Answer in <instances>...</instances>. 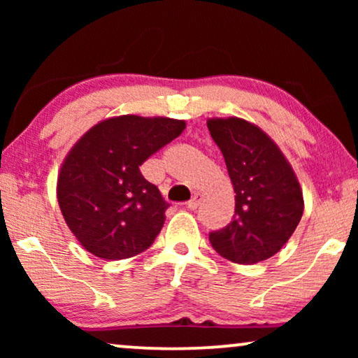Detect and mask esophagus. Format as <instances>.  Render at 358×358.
Instances as JSON below:
<instances>
[{"mask_svg": "<svg viewBox=\"0 0 358 358\" xmlns=\"http://www.w3.org/2000/svg\"><path fill=\"white\" fill-rule=\"evenodd\" d=\"M202 199H203L202 195H200V194H195L194 197L190 199L189 202H187V208H189V210H197V208H199V205H200V202H202Z\"/></svg>", "mask_w": 358, "mask_h": 358, "instance_id": "1", "label": "esophagus"}]
</instances>
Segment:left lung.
<instances>
[{"instance_id":"8db88e82","label":"left lung","mask_w":358,"mask_h":358,"mask_svg":"<svg viewBox=\"0 0 358 358\" xmlns=\"http://www.w3.org/2000/svg\"><path fill=\"white\" fill-rule=\"evenodd\" d=\"M210 135L222 151L234 189V215L208 234L220 256L256 264L282 249L300 223L303 194L277 145L243 119H212Z\"/></svg>"}]
</instances>
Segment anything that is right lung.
Listing matches in <instances>:
<instances>
[{
	"instance_id": "right-lung-1",
	"label": "right lung",
	"mask_w": 358,
	"mask_h": 358,
	"mask_svg": "<svg viewBox=\"0 0 358 358\" xmlns=\"http://www.w3.org/2000/svg\"><path fill=\"white\" fill-rule=\"evenodd\" d=\"M184 120L122 115L92 127L58 176L63 218L86 251L119 261L155 243L169 207L140 166L182 134Z\"/></svg>"
}]
</instances>
